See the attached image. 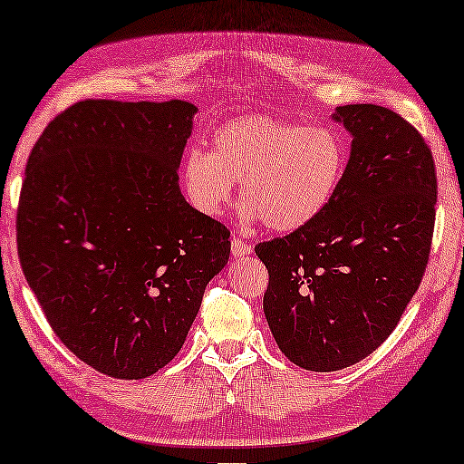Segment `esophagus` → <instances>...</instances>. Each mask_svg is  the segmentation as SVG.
<instances>
[{
  "mask_svg": "<svg viewBox=\"0 0 464 464\" xmlns=\"http://www.w3.org/2000/svg\"><path fill=\"white\" fill-rule=\"evenodd\" d=\"M230 251H232V256H234V257H243V256H249V253H251L253 249H251V245H249V243H245L243 238L234 237V238H232V246H230Z\"/></svg>",
  "mask_w": 464,
  "mask_h": 464,
  "instance_id": "obj_1",
  "label": "esophagus"
}]
</instances>
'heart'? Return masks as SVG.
Returning a JSON list of instances; mask_svg holds the SVG:
<instances>
[{"mask_svg":"<svg viewBox=\"0 0 464 464\" xmlns=\"http://www.w3.org/2000/svg\"><path fill=\"white\" fill-rule=\"evenodd\" d=\"M346 170V145L329 126L240 116L213 132L211 151L189 150L183 188L196 211L224 213L240 181L245 213L272 232H295L332 205Z\"/></svg>","mask_w":464,"mask_h":464,"instance_id":"b5f03b06","label":"heart"}]
</instances>
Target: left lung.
I'll return each mask as SVG.
<instances>
[{
	"instance_id": "1",
	"label": "left lung",
	"mask_w": 464,
	"mask_h": 464,
	"mask_svg": "<svg viewBox=\"0 0 464 464\" xmlns=\"http://www.w3.org/2000/svg\"><path fill=\"white\" fill-rule=\"evenodd\" d=\"M334 116L353 150L332 205L256 246L270 332L310 372L344 370L389 338L420 287L435 230L437 173L420 132L380 105H342Z\"/></svg>"
}]
</instances>
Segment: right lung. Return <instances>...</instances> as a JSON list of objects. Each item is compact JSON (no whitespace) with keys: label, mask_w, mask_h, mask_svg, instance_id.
Wrapping results in <instances>:
<instances>
[{"label":"right lung","mask_w":464,"mask_h":464,"mask_svg":"<svg viewBox=\"0 0 464 464\" xmlns=\"http://www.w3.org/2000/svg\"><path fill=\"white\" fill-rule=\"evenodd\" d=\"M194 113L177 99H86L29 154L21 268L56 338L105 376L148 378L173 361L230 257V230L179 189Z\"/></svg>","instance_id":"add662e5"}]
</instances>
